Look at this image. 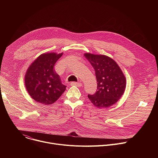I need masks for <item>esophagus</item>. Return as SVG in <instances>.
<instances>
[{
    "label": "esophagus",
    "mask_w": 158,
    "mask_h": 158,
    "mask_svg": "<svg viewBox=\"0 0 158 158\" xmlns=\"http://www.w3.org/2000/svg\"><path fill=\"white\" fill-rule=\"evenodd\" d=\"M71 85H76L77 87H81L82 86V84H81L79 82H71Z\"/></svg>",
    "instance_id": "obj_1"
}]
</instances>
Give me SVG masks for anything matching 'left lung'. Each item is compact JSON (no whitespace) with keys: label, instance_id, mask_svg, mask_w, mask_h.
<instances>
[{"label":"left lung","instance_id":"8db88e82","mask_svg":"<svg viewBox=\"0 0 158 158\" xmlns=\"http://www.w3.org/2000/svg\"><path fill=\"white\" fill-rule=\"evenodd\" d=\"M96 73L98 89L87 97L97 107H107L121 98L126 88V78L117 63L103 55L84 54Z\"/></svg>","mask_w":158,"mask_h":158}]
</instances>
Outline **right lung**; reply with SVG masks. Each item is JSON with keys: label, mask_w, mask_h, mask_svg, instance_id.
I'll return each instance as SVG.
<instances>
[{"label": "right lung", "mask_w": 158, "mask_h": 158, "mask_svg": "<svg viewBox=\"0 0 158 158\" xmlns=\"http://www.w3.org/2000/svg\"><path fill=\"white\" fill-rule=\"evenodd\" d=\"M62 53L40 55L30 65L25 76V84L29 95L45 105L53 104L65 91L54 65Z\"/></svg>", "instance_id": "add662e5"}]
</instances>
